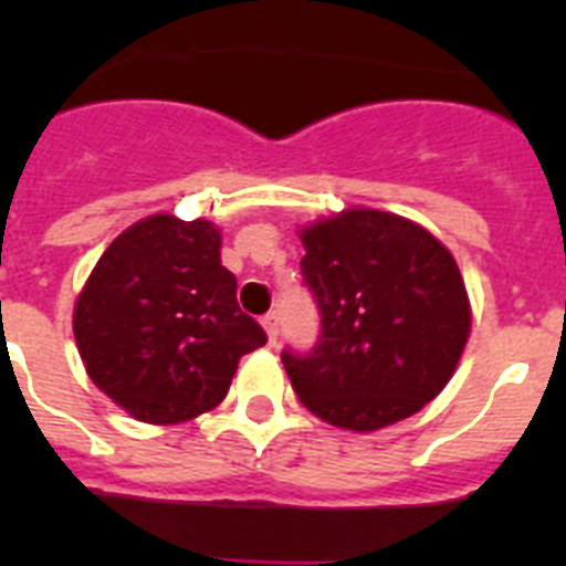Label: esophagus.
I'll return each instance as SVG.
<instances>
[{
  "mask_svg": "<svg viewBox=\"0 0 566 566\" xmlns=\"http://www.w3.org/2000/svg\"><path fill=\"white\" fill-rule=\"evenodd\" d=\"M263 332H266V337H269V343H274V339H277V334H280V317L277 314H266V317H263Z\"/></svg>",
  "mask_w": 566,
  "mask_h": 566,
  "instance_id": "34e87169",
  "label": "esophagus"
}]
</instances>
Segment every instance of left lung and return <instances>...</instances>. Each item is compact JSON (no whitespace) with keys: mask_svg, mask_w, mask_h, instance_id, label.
<instances>
[{"mask_svg":"<svg viewBox=\"0 0 566 566\" xmlns=\"http://www.w3.org/2000/svg\"><path fill=\"white\" fill-rule=\"evenodd\" d=\"M323 332L283 354L300 402L323 422L371 433L413 417L457 374L470 297L457 258L402 214L348 207L297 229Z\"/></svg>","mask_w":566,"mask_h":566,"instance_id":"left-lung-1","label":"left lung"}]
</instances>
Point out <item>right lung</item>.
<instances>
[{"mask_svg": "<svg viewBox=\"0 0 566 566\" xmlns=\"http://www.w3.org/2000/svg\"><path fill=\"white\" fill-rule=\"evenodd\" d=\"M234 286L212 221L169 212L135 221L104 249L73 306L84 371L138 422L212 411L240 357L266 343Z\"/></svg>", "mask_w": 566, "mask_h": 566, "instance_id": "add662e5", "label": "right lung"}]
</instances>
